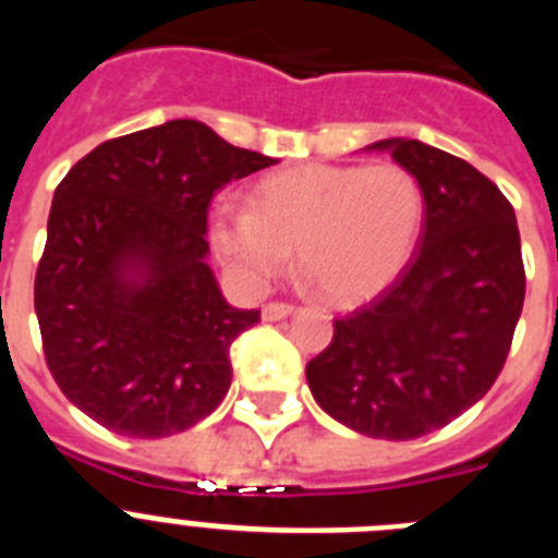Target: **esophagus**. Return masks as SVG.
<instances>
[{"label":"esophagus","instance_id":"34e87169","mask_svg":"<svg viewBox=\"0 0 558 558\" xmlns=\"http://www.w3.org/2000/svg\"><path fill=\"white\" fill-rule=\"evenodd\" d=\"M295 307L293 304H279V302H270L263 307V318L265 322H282L288 315H293Z\"/></svg>","mask_w":558,"mask_h":558}]
</instances>
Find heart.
<instances>
[{"mask_svg":"<svg viewBox=\"0 0 558 558\" xmlns=\"http://www.w3.org/2000/svg\"><path fill=\"white\" fill-rule=\"evenodd\" d=\"M422 215V186L402 165H304L259 181L251 206L220 201L209 236L245 290H263L295 248L327 299L354 304L402 274Z\"/></svg>","mask_w":558,"mask_h":558,"instance_id":"b5f03b06","label":"heart"}]
</instances>
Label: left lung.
Masks as SVG:
<instances>
[{"instance_id": "1", "label": "left lung", "mask_w": 558, "mask_h": 558, "mask_svg": "<svg viewBox=\"0 0 558 558\" xmlns=\"http://www.w3.org/2000/svg\"><path fill=\"white\" fill-rule=\"evenodd\" d=\"M363 150L416 175L422 234L393 284L335 322L307 383L349 430L408 441L450 425L495 386L525 299L520 229L470 161L402 136Z\"/></svg>"}]
</instances>
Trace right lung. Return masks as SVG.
I'll return each mask as SVG.
<instances>
[{"mask_svg": "<svg viewBox=\"0 0 558 558\" xmlns=\"http://www.w3.org/2000/svg\"><path fill=\"white\" fill-rule=\"evenodd\" d=\"M276 165L198 120L102 142L58 184L36 274L44 357L88 418L131 438L190 430L223 402L229 347L259 322L209 268L206 215Z\"/></svg>", "mask_w": 558, "mask_h": 558, "instance_id": "right-lung-1", "label": "right lung"}]
</instances>
